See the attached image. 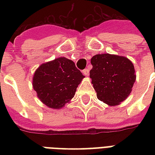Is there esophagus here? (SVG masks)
Here are the masks:
<instances>
[{"instance_id": "34e87169", "label": "esophagus", "mask_w": 155, "mask_h": 155, "mask_svg": "<svg viewBox=\"0 0 155 155\" xmlns=\"http://www.w3.org/2000/svg\"><path fill=\"white\" fill-rule=\"evenodd\" d=\"M83 74H84V75L88 76L89 74H90V71H89V69H84V71H83Z\"/></svg>"}]
</instances>
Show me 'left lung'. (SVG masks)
Here are the masks:
<instances>
[{
    "label": "left lung",
    "mask_w": 155,
    "mask_h": 155,
    "mask_svg": "<svg viewBox=\"0 0 155 155\" xmlns=\"http://www.w3.org/2000/svg\"><path fill=\"white\" fill-rule=\"evenodd\" d=\"M90 77L97 98L110 106L126 100L136 80L133 63L124 56L98 54L91 58Z\"/></svg>",
    "instance_id": "8db88e82"
}]
</instances>
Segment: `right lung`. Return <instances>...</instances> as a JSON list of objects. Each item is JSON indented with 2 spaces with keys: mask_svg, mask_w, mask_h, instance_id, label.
<instances>
[{
  "mask_svg": "<svg viewBox=\"0 0 155 155\" xmlns=\"http://www.w3.org/2000/svg\"><path fill=\"white\" fill-rule=\"evenodd\" d=\"M84 78L73 61L60 57L43 63L36 69L32 85L43 104L59 110L70 103Z\"/></svg>",
  "mask_w": 155,
  "mask_h": 155,
  "instance_id": "right-lung-1",
  "label": "right lung"
}]
</instances>
